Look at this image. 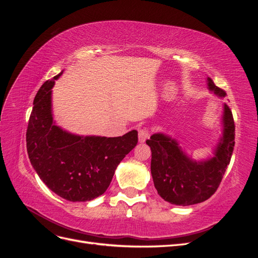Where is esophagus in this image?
<instances>
[{"instance_id":"34e87169","label":"esophagus","mask_w":258,"mask_h":258,"mask_svg":"<svg viewBox=\"0 0 258 258\" xmlns=\"http://www.w3.org/2000/svg\"><path fill=\"white\" fill-rule=\"evenodd\" d=\"M150 138V131L146 128H141L139 130V141L141 143H144L146 140Z\"/></svg>"}]
</instances>
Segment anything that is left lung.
Listing matches in <instances>:
<instances>
[{
  "instance_id": "left-lung-1",
  "label": "left lung",
  "mask_w": 258,
  "mask_h": 258,
  "mask_svg": "<svg viewBox=\"0 0 258 258\" xmlns=\"http://www.w3.org/2000/svg\"><path fill=\"white\" fill-rule=\"evenodd\" d=\"M208 89L218 98L226 92L207 77ZM222 135L213 155L201 160L192 159L179 146L176 139L163 132L154 134L146 144L151 147V172L159 196L176 206L204 202L216 191L230 162L235 146V122L229 106L223 104Z\"/></svg>"
}]
</instances>
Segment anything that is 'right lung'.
<instances>
[{"instance_id":"obj_1","label":"right lung","mask_w":258,"mask_h":258,"mask_svg":"<svg viewBox=\"0 0 258 258\" xmlns=\"http://www.w3.org/2000/svg\"><path fill=\"white\" fill-rule=\"evenodd\" d=\"M63 71L45 82L34 98L27 129V151L37 175L59 197L90 201L104 194L117 166L138 143V131L122 137L74 135L57 126L52 87Z\"/></svg>"}]
</instances>
